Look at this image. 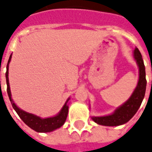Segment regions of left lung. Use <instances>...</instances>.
<instances>
[{"instance_id": "1", "label": "left lung", "mask_w": 152, "mask_h": 152, "mask_svg": "<svg viewBox=\"0 0 152 152\" xmlns=\"http://www.w3.org/2000/svg\"><path fill=\"white\" fill-rule=\"evenodd\" d=\"M134 58L139 71V77L136 88L129 99L115 109L112 114L103 116H93L92 120L97 124L105 126H118L124 124L136 114L138 108L140 107L145 96L147 80L142 57L137 48L134 51Z\"/></svg>"}]
</instances>
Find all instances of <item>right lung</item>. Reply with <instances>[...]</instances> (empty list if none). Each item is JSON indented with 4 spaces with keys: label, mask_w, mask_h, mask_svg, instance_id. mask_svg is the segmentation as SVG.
Masks as SVG:
<instances>
[{
    "label": "right lung",
    "mask_w": 152,
    "mask_h": 152,
    "mask_svg": "<svg viewBox=\"0 0 152 152\" xmlns=\"http://www.w3.org/2000/svg\"><path fill=\"white\" fill-rule=\"evenodd\" d=\"M12 53L10 56L7 66H6V73H5V78H6V84H7V94H8L9 99L10 100L12 107L15 109V112L21 118V120L28 126L32 129L33 130L37 131L38 133H48V132H52L58 128L62 127L63 124L67 117L68 114V105L67 102L70 100V98L67 99V100L63 105L60 112L54 116L48 118H41L40 116H37L34 114L28 113L27 112H24L23 110L20 109L17 105L15 104L14 100L11 97V92H10V83H9V64L11 60Z\"/></svg>",
    "instance_id": "right-lung-1"
}]
</instances>
